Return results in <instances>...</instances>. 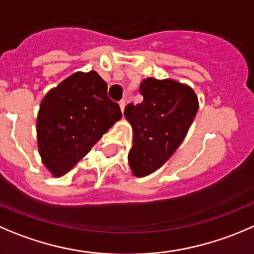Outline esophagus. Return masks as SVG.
I'll list each match as a JSON object with an SVG mask.
<instances>
[{
  "mask_svg": "<svg viewBox=\"0 0 254 254\" xmlns=\"http://www.w3.org/2000/svg\"><path fill=\"white\" fill-rule=\"evenodd\" d=\"M125 106H126V102L122 100L120 102V108H121V111H122V112H123V110H125Z\"/></svg>",
  "mask_w": 254,
  "mask_h": 254,
  "instance_id": "obj_1",
  "label": "esophagus"
}]
</instances>
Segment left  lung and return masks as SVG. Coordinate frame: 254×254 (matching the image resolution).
<instances>
[{
	"mask_svg": "<svg viewBox=\"0 0 254 254\" xmlns=\"http://www.w3.org/2000/svg\"><path fill=\"white\" fill-rule=\"evenodd\" d=\"M139 93L143 101L127 106L125 117L133 131L129 167L136 177H144L165 165L182 143L198 111V98L188 84L170 78H144Z\"/></svg>",
	"mask_w": 254,
	"mask_h": 254,
	"instance_id": "8db88e82",
	"label": "left lung"
}]
</instances>
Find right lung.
I'll use <instances>...</instances> for the list:
<instances>
[{
  "mask_svg": "<svg viewBox=\"0 0 254 254\" xmlns=\"http://www.w3.org/2000/svg\"><path fill=\"white\" fill-rule=\"evenodd\" d=\"M121 117L97 72L71 74L41 102L36 128L43 165L55 177L64 176Z\"/></svg>",
  "mask_w": 254,
  "mask_h": 254,
  "instance_id": "1",
  "label": "right lung"
}]
</instances>
